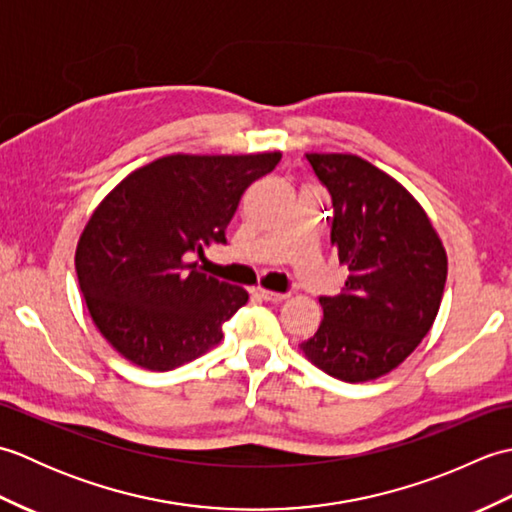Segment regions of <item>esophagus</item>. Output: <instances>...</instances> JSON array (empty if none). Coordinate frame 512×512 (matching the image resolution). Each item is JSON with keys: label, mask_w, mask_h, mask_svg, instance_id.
Returning a JSON list of instances; mask_svg holds the SVG:
<instances>
[{"label": "esophagus", "mask_w": 512, "mask_h": 512, "mask_svg": "<svg viewBox=\"0 0 512 512\" xmlns=\"http://www.w3.org/2000/svg\"><path fill=\"white\" fill-rule=\"evenodd\" d=\"M259 297H262L264 301H270V303H279V301L288 299L286 292H275V290H259Z\"/></svg>", "instance_id": "34e87169"}]
</instances>
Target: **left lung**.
<instances>
[{
    "label": "left lung",
    "mask_w": 512,
    "mask_h": 512,
    "mask_svg": "<svg viewBox=\"0 0 512 512\" xmlns=\"http://www.w3.org/2000/svg\"><path fill=\"white\" fill-rule=\"evenodd\" d=\"M332 195L330 242L347 268L341 295L319 297L323 319L301 352L345 383L389 374L438 317L447 250L420 202L354 154H306Z\"/></svg>",
    "instance_id": "left-lung-1"
}]
</instances>
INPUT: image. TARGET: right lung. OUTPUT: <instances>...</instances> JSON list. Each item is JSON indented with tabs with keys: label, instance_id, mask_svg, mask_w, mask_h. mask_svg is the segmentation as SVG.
<instances>
[{
	"label": "right lung",
	"instance_id": "1",
	"mask_svg": "<svg viewBox=\"0 0 512 512\" xmlns=\"http://www.w3.org/2000/svg\"><path fill=\"white\" fill-rule=\"evenodd\" d=\"M279 160V151L169 154L96 206L76 244V277L96 330L129 363L169 372L222 341L248 292L189 259L226 244L244 191Z\"/></svg>",
	"mask_w": 512,
	"mask_h": 512
}]
</instances>
